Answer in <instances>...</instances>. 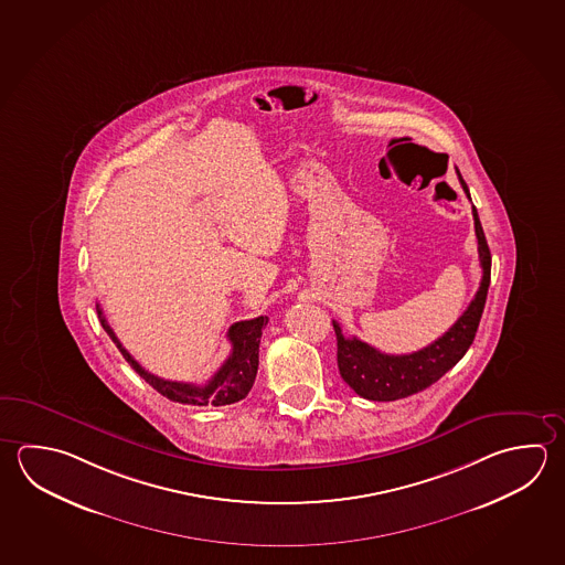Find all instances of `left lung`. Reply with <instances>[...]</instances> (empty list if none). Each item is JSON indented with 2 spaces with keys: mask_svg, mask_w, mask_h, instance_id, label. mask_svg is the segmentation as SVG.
I'll return each instance as SVG.
<instances>
[{
  "mask_svg": "<svg viewBox=\"0 0 565 565\" xmlns=\"http://www.w3.org/2000/svg\"><path fill=\"white\" fill-rule=\"evenodd\" d=\"M458 179L463 193L470 199V191L460 171H458ZM472 215L476 236H478V255L482 265V282L470 307L463 310L462 317L456 320L454 327L448 332H444L440 339L434 340L426 349L412 354H384L356 337L344 339L339 322L332 320L337 342H339L337 359H339L340 376L362 398L392 402L422 392L434 382H438L448 370L454 369L472 347L476 330L482 319L483 305L490 287V270H492V255H490L476 206H472Z\"/></svg>",
  "mask_w": 565,
  "mask_h": 565,
  "instance_id": "left-lung-1",
  "label": "left lung"
}]
</instances>
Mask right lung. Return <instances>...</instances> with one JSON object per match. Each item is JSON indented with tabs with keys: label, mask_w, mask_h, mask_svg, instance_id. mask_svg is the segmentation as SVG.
Listing matches in <instances>:
<instances>
[{
	"label": "right lung",
	"mask_w": 565,
	"mask_h": 565,
	"mask_svg": "<svg viewBox=\"0 0 565 565\" xmlns=\"http://www.w3.org/2000/svg\"><path fill=\"white\" fill-rule=\"evenodd\" d=\"M97 315L102 320L103 329L109 334V339L117 344V349L124 354V359L131 364V369L169 401L179 402V404H193V406H226V404L243 401L255 384L258 370V344H260L263 329L267 327L268 317H257V319L235 322L226 332V337L233 344L228 359L223 362L221 369L216 370L213 379L209 380L203 386H196L191 382H173V380L159 379L151 372H147L115 337L114 330L107 324V319L103 317L99 305H97Z\"/></svg>",
	"instance_id": "1"
}]
</instances>
